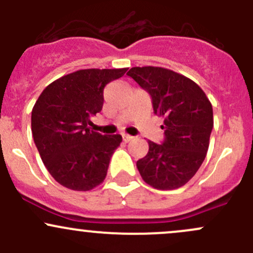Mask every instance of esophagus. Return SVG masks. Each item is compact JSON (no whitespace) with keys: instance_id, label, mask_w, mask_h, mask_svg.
<instances>
[{"instance_id":"34e87169","label":"esophagus","mask_w":253,"mask_h":253,"mask_svg":"<svg viewBox=\"0 0 253 253\" xmlns=\"http://www.w3.org/2000/svg\"><path fill=\"white\" fill-rule=\"evenodd\" d=\"M122 139H124V141L127 143V142L132 141V139H133V137L129 136V134H122Z\"/></svg>"}]
</instances>
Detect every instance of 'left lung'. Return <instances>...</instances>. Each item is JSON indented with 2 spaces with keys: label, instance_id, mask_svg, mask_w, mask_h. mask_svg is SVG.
<instances>
[{
  "label": "left lung",
  "instance_id": "1",
  "mask_svg": "<svg viewBox=\"0 0 253 253\" xmlns=\"http://www.w3.org/2000/svg\"><path fill=\"white\" fill-rule=\"evenodd\" d=\"M133 78L152 96L155 115L164 119L163 144L148 141L149 150L137 162L145 183L175 190L187 183L202 165L213 128V108L192 79L163 67H132Z\"/></svg>",
  "mask_w": 253,
  "mask_h": 253
}]
</instances>
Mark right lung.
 <instances>
[{
    "instance_id": "right-lung-1",
    "label": "right lung",
    "mask_w": 253,
    "mask_h": 253,
    "mask_svg": "<svg viewBox=\"0 0 253 253\" xmlns=\"http://www.w3.org/2000/svg\"><path fill=\"white\" fill-rule=\"evenodd\" d=\"M127 68H88L50 83L32 111V132L42 163L60 185L90 191L103 183L120 134L91 131L90 117L101 111L104 88Z\"/></svg>"
}]
</instances>
